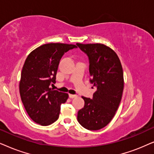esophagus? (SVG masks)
I'll return each mask as SVG.
<instances>
[{
  "mask_svg": "<svg viewBox=\"0 0 154 154\" xmlns=\"http://www.w3.org/2000/svg\"><path fill=\"white\" fill-rule=\"evenodd\" d=\"M77 95H73V94H69V97L70 98H76L77 97Z\"/></svg>",
  "mask_w": 154,
  "mask_h": 154,
  "instance_id": "1",
  "label": "esophagus"
}]
</instances>
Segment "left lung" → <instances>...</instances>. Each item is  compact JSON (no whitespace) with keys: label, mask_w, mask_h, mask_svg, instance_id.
<instances>
[{"label":"left lung","mask_w":154,"mask_h":154,"mask_svg":"<svg viewBox=\"0 0 154 154\" xmlns=\"http://www.w3.org/2000/svg\"><path fill=\"white\" fill-rule=\"evenodd\" d=\"M77 46L89 57L90 82L96 87L92 99L82 96L85 106L78 111L77 120L87 130H98L111 121L121 101L122 65L116 53L106 45L77 43Z\"/></svg>","instance_id":"obj_1"}]
</instances>
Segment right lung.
<instances>
[{"label":"right lung","instance_id":"obj_1","mask_svg":"<svg viewBox=\"0 0 154 154\" xmlns=\"http://www.w3.org/2000/svg\"><path fill=\"white\" fill-rule=\"evenodd\" d=\"M75 45L51 43L32 51L22 67L20 94L29 116L36 123L47 126L58 119L60 105L68 94L53 90L59 63L65 53Z\"/></svg>","mask_w":154,"mask_h":154}]
</instances>
